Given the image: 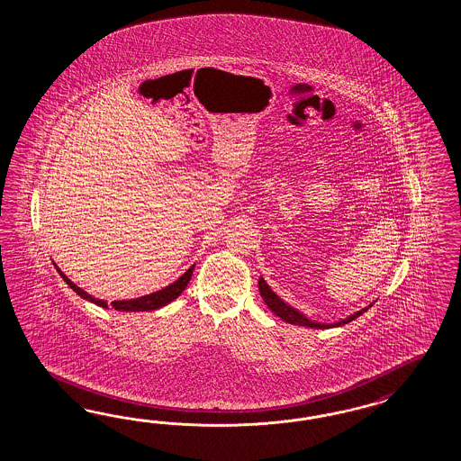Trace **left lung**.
<instances>
[{
  "instance_id": "left-lung-1",
  "label": "left lung",
  "mask_w": 461,
  "mask_h": 461,
  "mask_svg": "<svg viewBox=\"0 0 461 461\" xmlns=\"http://www.w3.org/2000/svg\"><path fill=\"white\" fill-rule=\"evenodd\" d=\"M258 291H260V295H262V299L266 301V304L268 306V309H270L274 314H277L282 321L289 322V324L306 326V328H314V330H328V328H336V326L348 324L349 321H353V320H357L358 316H362L363 312H365L368 307H372V304H370V306L363 307L362 311L353 312V314L348 316V318H345V320H341V321L331 322V324H330V322H318L307 320L306 316H304L303 312H299L297 309H294L293 306L285 304V303L280 299L279 295L268 287V284H267L266 280L262 279V277L258 279Z\"/></svg>"
}]
</instances>
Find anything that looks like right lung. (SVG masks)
I'll return each instance as SVG.
<instances>
[{
    "instance_id": "right-lung-1",
    "label": "right lung",
    "mask_w": 461,
    "mask_h": 461,
    "mask_svg": "<svg viewBox=\"0 0 461 461\" xmlns=\"http://www.w3.org/2000/svg\"><path fill=\"white\" fill-rule=\"evenodd\" d=\"M57 272L60 274V277L64 279V282H68L70 289L76 294H79L83 299L96 304L99 307H106L108 309V303L103 301V299H96L93 297L91 294L86 293L81 287H77L72 280L68 279L66 274H62V270L56 266ZM193 270L194 266L191 268H187L184 274H182L179 279L176 282H172L167 287H164L162 291H157V293L147 294V295H141L137 299H128V301H113L110 306L116 311H123V312H140V311H155V309H160V307L167 306L168 303H172L174 299H177L181 295L182 291L187 287L191 276H193Z\"/></svg>"
}]
</instances>
